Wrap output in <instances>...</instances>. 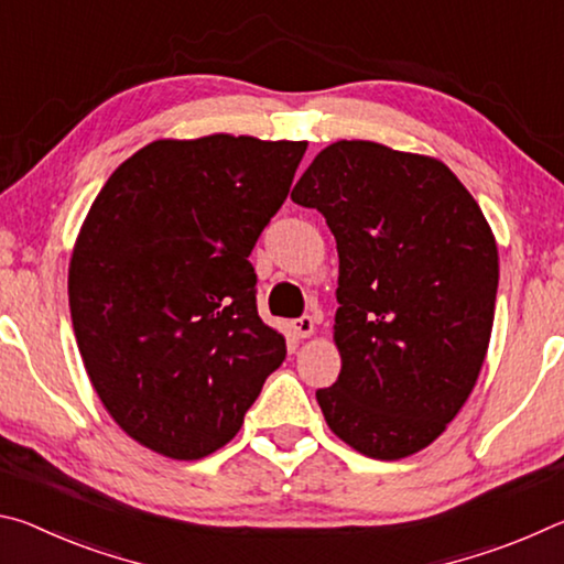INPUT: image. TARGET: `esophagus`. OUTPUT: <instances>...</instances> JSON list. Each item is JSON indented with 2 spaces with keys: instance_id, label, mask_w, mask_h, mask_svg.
I'll return each instance as SVG.
<instances>
[{
  "instance_id": "esophagus-1",
  "label": "esophagus",
  "mask_w": 564,
  "mask_h": 564,
  "mask_svg": "<svg viewBox=\"0 0 564 564\" xmlns=\"http://www.w3.org/2000/svg\"><path fill=\"white\" fill-rule=\"evenodd\" d=\"M313 328H316V321H313V316H301V318L293 321V330H295V336H299V338H308Z\"/></svg>"
}]
</instances>
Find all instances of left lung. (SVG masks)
Instances as JSON below:
<instances>
[{
    "label": "left lung",
    "instance_id": "1",
    "mask_svg": "<svg viewBox=\"0 0 564 564\" xmlns=\"http://www.w3.org/2000/svg\"><path fill=\"white\" fill-rule=\"evenodd\" d=\"M291 198L323 214L340 259L328 427L376 460L423 451L488 352L498 246L480 206L441 161L373 141L323 149Z\"/></svg>",
    "mask_w": 564,
    "mask_h": 564
}]
</instances>
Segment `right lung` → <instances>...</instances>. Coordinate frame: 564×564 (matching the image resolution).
Returning a JSON list of instances; mask_svg holds the SVG:
<instances>
[{"mask_svg": "<svg viewBox=\"0 0 564 564\" xmlns=\"http://www.w3.org/2000/svg\"><path fill=\"white\" fill-rule=\"evenodd\" d=\"M305 141H154L113 171L69 265L84 368L123 433L198 460L241 431L285 358L256 308V241Z\"/></svg>", "mask_w": 564, "mask_h": 564, "instance_id": "obj_1", "label": "right lung"}]
</instances>
